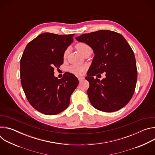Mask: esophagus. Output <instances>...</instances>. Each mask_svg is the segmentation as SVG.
<instances>
[{
  "instance_id": "esophagus-1",
  "label": "esophagus",
  "mask_w": 155,
  "mask_h": 155,
  "mask_svg": "<svg viewBox=\"0 0 155 155\" xmlns=\"http://www.w3.org/2000/svg\"><path fill=\"white\" fill-rule=\"evenodd\" d=\"M78 79L79 81L81 82V81H82L84 79V78L83 77H78Z\"/></svg>"
}]
</instances>
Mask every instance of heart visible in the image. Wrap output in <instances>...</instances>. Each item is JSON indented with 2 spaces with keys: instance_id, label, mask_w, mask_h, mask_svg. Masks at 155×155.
<instances>
[{
  "instance_id": "heart-1",
  "label": "heart",
  "mask_w": 155,
  "mask_h": 155,
  "mask_svg": "<svg viewBox=\"0 0 155 155\" xmlns=\"http://www.w3.org/2000/svg\"><path fill=\"white\" fill-rule=\"evenodd\" d=\"M76 48L80 51L81 54L83 55L87 51L91 50V47L85 43H79L77 44ZM69 53V49H67L64 53V58H65L68 56ZM85 70V67L81 65H74L70 68V71L76 75H82Z\"/></svg>"
}]
</instances>
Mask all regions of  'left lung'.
<instances>
[{
	"mask_svg": "<svg viewBox=\"0 0 155 155\" xmlns=\"http://www.w3.org/2000/svg\"><path fill=\"white\" fill-rule=\"evenodd\" d=\"M75 38L87 44L94 54L85 77L90 83L87 93L91 105L105 112L124 107L133 96L137 80L135 56L126 39L108 30L84 34ZM103 72H106L105 79L94 78Z\"/></svg>",
	"mask_w": 155,
	"mask_h": 155,
	"instance_id": "obj_1",
	"label": "left lung"
}]
</instances>
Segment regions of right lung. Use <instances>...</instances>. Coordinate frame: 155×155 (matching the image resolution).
I'll use <instances>...</instances> for the list:
<instances>
[{
    "label": "right lung",
    "instance_id": "add662e5",
    "mask_svg": "<svg viewBox=\"0 0 155 155\" xmlns=\"http://www.w3.org/2000/svg\"><path fill=\"white\" fill-rule=\"evenodd\" d=\"M45 32L26 46L20 61L21 83L31 105L47 115L67 108L78 84V78L65 72L62 78L54 76V68L63 64L64 53L74 41L73 36Z\"/></svg>",
    "mask_w": 155,
    "mask_h": 155
}]
</instances>
